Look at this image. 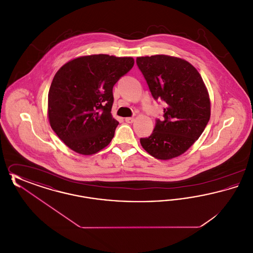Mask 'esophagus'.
<instances>
[{"instance_id":"obj_1","label":"esophagus","mask_w":253,"mask_h":253,"mask_svg":"<svg viewBox=\"0 0 253 253\" xmlns=\"http://www.w3.org/2000/svg\"><path fill=\"white\" fill-rule=\"evenodd\" d=\"M125 121H126L127 123H132V122L134 121V119H133V118H126Z\"/></svg>"}]
</instances>
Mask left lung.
Returning a JSON list of instances; mask_svg holds the SVG:
<instances>
[{
	"mask_svg": "<svg viewBox=\"0 0 253 253\" xmlns=\"http://www.w3.org/2000/svg\"><path fill=\"white\" fill-rule=\"evenodd\" d=\"M152 96L166 102L164 121L157 120L149 137L140 138L152 157L168 160L184 154L199 138L211 117L208 90L187 60L167 55L136 58Z\"/></svg>",
	"mask_w": 253,
	"mask_h": 253,
	"instance_id": "obj_1",
	"label": "left lung"
}]
</instances>
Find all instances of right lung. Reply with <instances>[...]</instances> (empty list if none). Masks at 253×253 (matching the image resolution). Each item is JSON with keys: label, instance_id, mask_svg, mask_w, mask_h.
I'll use <instances>...</instances> for the list:
<instances>
[{"label": "right lung", "instance_id": "1", "mask_svg": "<svg viewBox=\"0 0 253 253\" xmlns=\"http://www.w3.org/2000/svg\"><path fill=\"white\" fill-rule=\"evenodd\" d=\"M133 63L131 57L98 54L70 60L56 73L49 89V123L74 152L94 155L111 142L119 125L111 114L113 87Z\"/></svg>", "mask_w": 253, "mask_h": 253}]
</instances>
